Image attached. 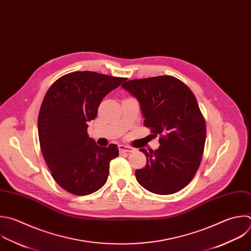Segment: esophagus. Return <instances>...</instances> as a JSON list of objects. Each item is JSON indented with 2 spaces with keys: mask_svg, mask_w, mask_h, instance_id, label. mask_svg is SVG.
Here are the masks:
<instances>
[{
  "mask_svg": "<svg viewBox=\"0 0 251 251\" xmlns=\"http://www.w3.org/2000/svg\"><path fill=\"white\" fill-rule=\"evenodd\" d=\"M118 149L120 151H127V152H133L136 151V149H134L130 146H125V145H119Z\"/></svg>",
  "mask_w": 251,
  "mask_h": 251,
  "instance_id": "esophagus-1",
  "label": "esophagus"
}]
</instances>
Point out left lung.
<instances>
[{
  "label": "left lung",
  "mask_w": 251,
  "mask_h": 251,
  "mask_svg": "<svg viewBox=\"0 0 251 251\" xmlns=\"http://www.w3.org/2000/svg\"><path fill=\"white\" fill-rule=\"evenodd\" d=\"M122 88L139 101L144 125L159 135L158 149H140L147 163L135 172L137 181L159 195L181 190L199 169L206 141V124L195 96L172 75L131 79Z\"/></svg>",
  "instance_id": "8db88e82"
}]
</instances>
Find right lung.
Returning <instances> with one entry per match:
<instances>
[{
  "instance_id": "add662e5",
  "label": "right lung",
  "mask_w": 251,
  "mask_h": 251,
  "mask_svg": "<svg viewBox=\"0 0 251 251\" xmlns=\"http://www.w3.org/2000/svg\"><path fill=\"white\" fill-rule=\"evenodd\" d=\"M125 77L96 72H74L59 77L47 91L38 115L43 157L54 180L66 191L83 196L100 189L118 147H100L88 135V122L98 115L103 98Z\"/></svg>"
}]
</instances>
